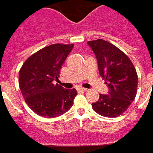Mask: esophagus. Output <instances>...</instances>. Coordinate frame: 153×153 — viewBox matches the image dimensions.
<instances>
[{"mask_svg":"<svg viewBox=\"0 0 153 153\" xmlns=\"http://www.w3.org/2000/svg\"><path fill=\"white\" fill-rule=\"evenodd\" d=\"M79 90L80 91H82V92H87L88 89H87V88H79Z\"/></svg>","mask_w":153,"mask_h":153,"instance_id":"obj_1","label":"esophagus"}]
</instances>
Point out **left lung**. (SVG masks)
Here are the masks:
<instances>
[{"label":"left lung","instance_id":"obj_1","mask_svg":"<svg viewBox=\"0 0 153 153\" xmlns=\"http://www.w3.org/2000/svg\"><path fill=\"white\" fill-rule=\"evenodd\" d=\"M97 58L99 71L108 86V95L100 94L92 103L98 114L116 117L125 112L137 94L138 76L129 58L115 45L102 39L87 42Z\"/></svg>","mask_w":153,"mask_h":153}]
</instances>
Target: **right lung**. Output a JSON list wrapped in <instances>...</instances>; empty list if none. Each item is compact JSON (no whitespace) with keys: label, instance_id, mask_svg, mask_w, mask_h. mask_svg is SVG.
<instances>
[{"label":"right lung","instance_id":"add662e5","mask_svg":"<svg viewBox=\"0 0 153 153\" xmlns=\"http://www.w3.org/2000/svg\"><path fill=\"white\" fill-rule=\"evenodd\" d=\"M74 44H52L30 55L20 68L19 84L28 106L43 117H56L73 105L75 88L65 89L58 80L62 65Z\"/></svg>","mask_w":153,"mask_h":153}]
</instances>
